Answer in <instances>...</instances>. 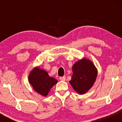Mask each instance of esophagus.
<instances>
[{"label":"esophagus","instance_id":"34e87169","mask_svg":"<svg viewBox=\"0 0 122 122\" xmlns=\"http://www.w3.org/2000/svg\"><path fill=\"white\" fill-rule=\"evenodd\" d=\"M60 80H62V81H65V79H66V77H65V76H63V77H60Z\"/></svg>","mask_w":122,"mask_h":122}]
</instances>
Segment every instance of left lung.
I'll return each mask as SVG.
<instances>
[{
	"instance_id": "1",
	"label": "left lung",
	"mask_w": 122,
	"mask_h": 122,
	"mask_svg": "<svg viewBox=\"0 0 122 122\" xmlns=\"http://www.w3.org/2000/svg\"><path fill=\"white\" fill-rule=\"evenodd\" d=\"M73 75L69 82L79 94H84L92 87L97 77V70L89 60H79L72 67Z\"/></svg>"
}]
</instances>
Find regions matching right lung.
<instances>
[{
  "label": "right lung",
  "instance_id": "add662e5",
  "mask_svg": "<svg viewBox=\"0 0 122 122\" xmlns=\"http://www.w3.org/2000/svg\"><path fill=\"white\" fill-rule=\"evenodd\" d=\"M29 82L36 92L46 96L50 89L57 82L54 78L50 77L46 71L39 68H34L29 76Z\"/></svg>",
  "mask_w": 122,
  "mask_h": 122
}]
</instances>
